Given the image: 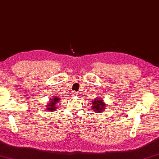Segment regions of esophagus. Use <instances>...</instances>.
Returning a JSON list of instances; mask_svg holds the SVG:
<instances>
[{
	"label": "esophagus",
	"instance_id": "1",
	"mask_svg": "<svg viewBox=\"0 0 159 159\" xmlns=\"http://www.w3.org/2000/svg\"><path fill=\"white\" fill-rule=\"evenodd\" d=\"M78 95V93L76 92H71V96H73V97H76V96H77Z\"/></svg>",
	"mask_w": 159,
	"mask_h": 159
}]
</instances>
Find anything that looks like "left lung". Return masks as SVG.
<instances>
[{"label":"left lung","instance_id":"1","mask_svg":"<svg viewBox=\"0 0 159 159\" xmlns=\"http://www.w3.org/2000/svg\"><path fill=\"white\" fill-rule=\"evenodd\" d=\"M92 108L94 111L97 112H102L103 110L105 109L106 104L103 103V101L102 99V98H99V99H94L92 102Z\"/></svg>","mask_w":159,"mask_h":159}]
</instances>
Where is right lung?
<instances>
[{
  "mask_svg": "<svg viewBox=\"0 0 159 159\" xmlns=\"http://www.w3.org/2000/svg\"><path fill=\"white\" fill-rule=\"evenodd\" d=\"M53 98L54 99H52V100L50 101V102L48 103L47 110L49 111H55L56 109V103L60 102V99L58 97H53Z\"/></svg>",
  "mask_w": 159,
  "mask_h": 159,
  "instance_id": "right-lung-1",
  "label": "right lung"
}]
</instances>
